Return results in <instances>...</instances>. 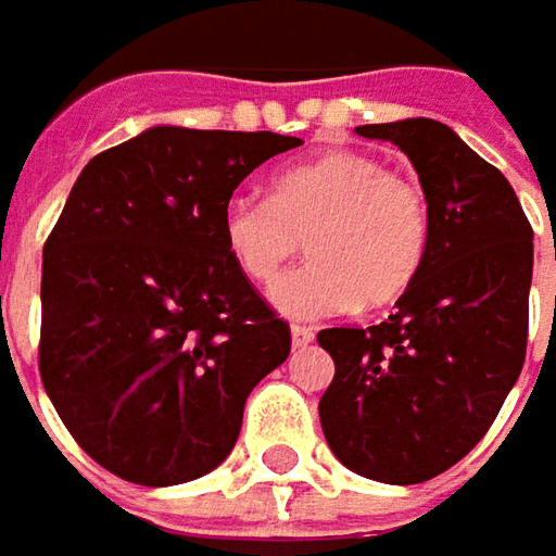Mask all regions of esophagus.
Segmentation results:
<instances>
[{"label": "esophagus", "instance_id": "esophagus-1", "mask_svg": "<svg viewBox=\"0 0 556 556\" xmlns=\"http://www.w3.org/2000/svg\"><path fill=\"white\" fill-rule=\"evenodd\" d=\"M312 340H315V331L306 328V325H293L290 328V343H293V350H303V346H309Z\"/></svg>", "mask_w": 556, "mask_h": 556}]
</instances>
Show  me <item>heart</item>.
Here are the masks:
<instances>
[{"label": "heart", "instance_id": "b5f03b06", "mask_svg": "<svg viewBox=\"0 0 556 556\" xmlns=\"http://www.w3.org/2000/svg\"><path fill=\"white\" fill-rule=\"evenodd\" d=\"M223 238L235 266L266 285L296 256L303 238L312 263L268 290L275 309L325 318L399 300L430 247V203L417 179L387 169L368 151H328L285 166L271 198L235 194Z\"/></svg>", "mask_w": 556, "mask_h": 556}]
</instances>
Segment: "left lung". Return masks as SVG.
<instances>
[{
    "label": "left lung",
    "mask_w": 556,
    "mask_h": 556,
    "mask_svg": "<svg viewBox=\"0 0 556 556\" xmlns=\"http://www.w3.org/2000/svg\"><path fill=\"white\" fill-rule=\"evenodd\" d=\"M355 132L408 154L430 203V247L387 321L318 333L333 358L318 415L353 473L415 485L485 437L523 371L532 225L510 182L445 123Z\"/></svg>",
    "instance_id": "1"
}]
</instances>
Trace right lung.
Masks as SVG:
<instances>
[{
  "instance_id": "add662e5",
  "label": "right lung",
  "mask_w": 556,
  "mask_h": 556,
  "mask_svg": "<svg viewBox=\"0 0 556 556\" xmlns=\"http://www.w3.org/2000/svg\"><path fill=\"white\" fill-rule=\"evenodd\" d=\"M278 132L151 126L101 151L42 247L39 374L79 448L114 477L179 485L235 448L290 328L235 266L225 203Z\"/></svg>"
}]
</instances>
